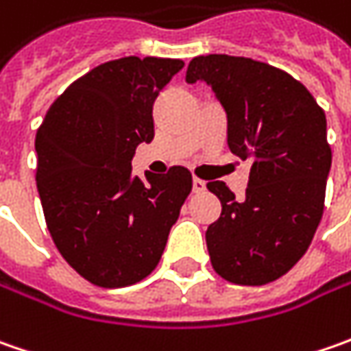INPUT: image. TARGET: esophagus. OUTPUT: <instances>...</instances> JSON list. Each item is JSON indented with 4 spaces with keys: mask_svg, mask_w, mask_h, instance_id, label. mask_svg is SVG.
<instances>
[{
    "mask_svg": "<svg viewBox=\"0 0 351 351\" xmlns=\"http://www.w3.org/2000/svg\"><path fill=\"white\" fill-rule=\"evenodd\" d=\"M205 189H207V183L199 178H193V193H203Z\"/></svg>",
    "mask_w": 351,
    "mask_h": 351,
    "instance_id": "esophagus-1",
    "label": "esophagus"
}]
</instances>
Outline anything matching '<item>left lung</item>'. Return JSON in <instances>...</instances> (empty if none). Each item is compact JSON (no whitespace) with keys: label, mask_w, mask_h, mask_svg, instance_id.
<instances>
[{"label":"left lung","mask_w":351,"mask_h":351,"mask_svg":"<svg viewBox=\"0 0 351 351\" xmlns=\"http://www.w3.org/2000/svg\"><path fill=\"white\" fill-rule=\"evenodd\" d=\"M185 82L215 91L230 152L252 162L242 201L224 182L207 183L223 205L205 234L210 263L236 285L276 281L303 258L322 219L332 166L324 111L293 75L242 56H197Z\"/></svg>","instance_id":"1"}]
</instances>
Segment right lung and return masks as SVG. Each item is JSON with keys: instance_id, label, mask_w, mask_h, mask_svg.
<instances>
[{"instance_id": "right-lung-1", "label": "right lung", "mask_w": 351, "mask_h": 351, "mask_svg": "<svg viewBox=\"0 0 351 351\" xmlns=\"http://www.w3.org/2000/svg\"><path fill=\"white\" fill-rule=\"evenodd\" d=\"M183 68L127 56L75 80L36 130V187L62 258L89 283L127 287L154 271L191 191L183 166L132 176L136 146L154 138L156 97Z\"/></svg>"}]
</instances>
